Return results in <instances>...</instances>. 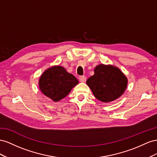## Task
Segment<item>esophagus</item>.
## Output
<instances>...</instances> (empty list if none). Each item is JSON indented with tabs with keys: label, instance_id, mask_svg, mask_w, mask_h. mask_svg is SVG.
Returning <instances> with one entry per match:
<instances>
[{
	"label": "esophagus",
	"instance_id": "34e87169",
	"mask_svg": "<svg viewBox=\"0 0 157 157\" xmlns=\"http://www.w3.org/2000/svg\"><path fill=\"white\" fill-rule=\"evenodd\" d=\"M79 79L80 82L83 83V82H85L86 81V76H84V75L80 76V77L79 78Z\"/></svg>",
	"mask_w": 157,
	"mask_h": 157
}]
</instances>
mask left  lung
<instances>
[{"instance_id":"left-lung-1","label":"left lung","mask_w":157,"mask_h":157,"mask_svg":"<svg viewBox=\"0 0 157 157\" xmlns=\"http://www.w3.org/2000/svg\"><path fill=\"white\" fill-rule=\"evenodd\" d=\"M128 78L118 67L101 64L94 69V75L86 83L96 98L110 102L123 95L128 86Z\"/></svg>"}]
</instances>
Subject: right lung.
<instances>
[{
    "label": "right lung",
    "mask_w": 157,
    "mask_h": 157,
    "mask_svg": "<svg viewBox=\"0 0 157 157\" xmlns=\"http://www.w3.org/2000/svg\"><path fill=\"white\" fill-rule=\"evenodd\" d=\"M79 83L74 75L61 66H53L44 71L39 80L40 91L54 102L66 97Z\"/></svg>",
    "instance_id": "add662e5"
}]
</instances>
